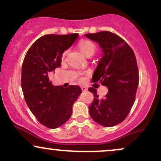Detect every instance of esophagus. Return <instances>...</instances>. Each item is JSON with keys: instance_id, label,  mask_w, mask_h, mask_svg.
I'll return each mask as SVG.
<instances>
[{"instance_id": "esophagus-1", "label": "esophagus", "mask_w": 161, "mask_h": 161, "mask_svg": "<svg viewBox=\"0 0 161 161\" xmlns=\"http://www.w3.org/2000/svg\"><path fill=\"white\" fill-rule=\"evenodd\" d=\"M81 88H82V92H86V91H87V89H88V88H87V87H86V86H82L81 87Z\"/></svg>"}]
</instances>
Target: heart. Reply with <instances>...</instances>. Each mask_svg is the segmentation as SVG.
Segmentation results:
<instances>
[{
  "label": "heart",
  "mask_w": 161,
  "mask_h": 161,
  "mask_svg": "<svg viewBox=\"0 0 161 161\" xmlns=\"http://www.w3.org/2000/svg\"><path fill=\"white\" fill-rule=\"evenodd\" d=\"M79 49L86 56H92L96 51V45L94 42L89 40H82L79 43ZM66 54V51H64L62 54V58L64 59Z\"/></svg>",
  "instance_id": "obj_1"
}]
</instances>
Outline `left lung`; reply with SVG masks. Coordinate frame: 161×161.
<instances>
[{
    "mask_svg": "<svg viewBox=\"0 0 161 161\" xmlns=\"http://www.w3.org/2000/svg\"><path fill=\"white\" fill-rule=\"evenodd\" d=\"M86 36L97 42L104 52L92 80L108 88L104 99L99 98L95 88H88L95 97L88 107L89 114L98 124L114 126L124 120L134 104L139 81L136 55L125 40L113 32L103 31Z\"/></svg>",
    "mask_w": 161,
    "mask_h": 161,
    "instance_id": "obj_1",
    "label": "left lung"
}]
</instances>
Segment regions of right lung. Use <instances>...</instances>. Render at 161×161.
I'll return each instance as SVG.
<instances>
[{
	"instance_id": "right-lung-1",
	"label": "right lung",
	"mask_w": 161,
	"mask_h": 161,
	"mask_svg": "<svg viewBox=\"0 0 161 161\" xmlns=\"http://www.w3.org/2000/svg\"><path fill=\"white\" fill-rule=\"evenodd\" d=\"M79 35H45L34 42L27 51L22 66L21 86L24 98L41 124L56 129L72 115L73 103L82 90L77 86H54L49 72L61 64V57Z\"/></svg>"
}]
</instances>
